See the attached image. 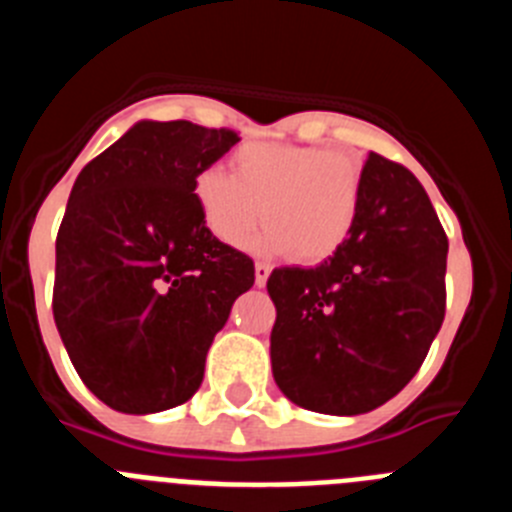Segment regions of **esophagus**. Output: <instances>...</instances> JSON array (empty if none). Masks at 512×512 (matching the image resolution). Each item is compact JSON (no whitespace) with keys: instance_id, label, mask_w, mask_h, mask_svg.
<instances>
[{"instance_id":"34e87169","label":"esophagus","mask_w":512,"mask_h":512,"mask_svg":"<svg viewBox=\"0 0 512 512\" xmlns=\"http://www.w3.org/2000/svg\"><path fill=\"white\" fill-rule=\"evenodd\" d=\"M269 274H271V266L264 264V261H259V264H256V287H264Z\"/></svg>"}]
</instances>
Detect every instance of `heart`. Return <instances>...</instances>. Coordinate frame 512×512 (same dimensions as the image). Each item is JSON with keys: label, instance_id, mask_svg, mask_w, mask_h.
Segmentation results:
<instances>
[{"label": "heart", "instance_id": "obj_1", "mask_svg": "<svg viewBox=\"0 0 512 512\" xmlns=\"http://www.w3.org/2000/svg\"><path fill=\"white\" fill-rule=\"evenodd\" d=\"M194 202L217 241L243 246L261 215L269 225L251 243L264 256L295 253L323 261L351 235L361 205V166L336 151L248 143L230 171L207 166L194 176Z\"/></svg>", "mask_w": 512, "mask_h": 512}]
</instances>
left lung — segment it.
Returning <instances> with one entry per match:
<instances>
[{
    "mask_svg": "<svg viewBox=\"0 0 512 512\" xmlns=\"http://www.w3.org/2000/svg\"><path fill=\"white\" fill-rule=\"evenodd\" d=\"M449 241L420 182L372 153L356 225L315 269L271 271V372L300 408L361 415L415 377L446 312Z\"/></svg>",
    "mask_w": 512,
    "mask_h": 512,
    "instance_id": "8db88e82",
    "label": "left lung"
}]
</instances>
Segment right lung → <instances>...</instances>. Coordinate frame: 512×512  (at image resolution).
Segmentation results:
<instances>
[{"label": "right lung", "instance_id": "1", "mask_svg": "<svg viewBox=\"0 0 512 512\" xmlns=\"http://www.w3.org/2000/svg\"><path fill=\"white\" fill-rule=\"evenodd\" d=\"M233 130L140 120L76 176L56 238L53 318L81 382L117 413L176 408L200 390L253 261L202 223L194 176Z\"/></svg>", "mask_w": 512, "mask_h": 512}]
</instances>
